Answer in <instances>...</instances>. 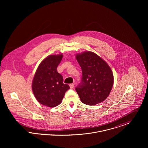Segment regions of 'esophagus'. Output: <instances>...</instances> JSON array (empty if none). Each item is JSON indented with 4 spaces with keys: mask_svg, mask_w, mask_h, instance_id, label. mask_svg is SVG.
Instances as JSON below:
<instances>
[{
    "mask_svg": "<svg viewBox=\"0 0 148 148\" xmlns=\"http://www.w3.org/2000/svg\"><path fill=\"white\" fill-rule=\"evenodd\" d=\"M69 86H70V88H71V89L73 88H74V84H69Z\"/></svg>",
    "mask_w": 148,
    "mask_h": 148,
    "instance_id": "1",
    "label": "esophagus"
}]
</instances>
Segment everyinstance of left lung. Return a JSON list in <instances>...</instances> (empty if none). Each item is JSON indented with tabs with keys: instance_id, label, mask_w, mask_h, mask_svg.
I'll return each instance as SVG.
<instances>
[{
	"instance_id": "1",
	"label": "left lung",
	"mask_w": 148,
	"mask_h": 148,
	"mask_svg": "<svg viewBox=\"0 0 148 148\" xmlns=\"http://www.w3.org/2000/svg\"><path fill=\"white\" fill-rule=\"evenodd\" d=\"M82 71L81 83L75 89L83 103L95 106L104 101L113 85L109 65L96 53L85 52L76 56Z\"/></svg>"
}]
</instances>
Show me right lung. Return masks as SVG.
Instances as JSON below:
<instances>
[{"label": "right lung", "mask_w": 148, "mask_h": 148, "mask_svg": "<svg viewBox=\"0 0 148 148\" xmlns=\"http://www.w3.org/2000/svg\"><path fill=\"white\" fill-rule=\"evenodd\" d=\"M63 55H50L39 65L32 82V90L36 100L48 107L59 105L65 93L70 88L63 83V77L57 71Z\"/></svg>", "instance_id": "add662e5"}]
</instances>
